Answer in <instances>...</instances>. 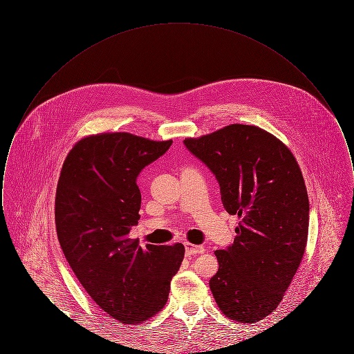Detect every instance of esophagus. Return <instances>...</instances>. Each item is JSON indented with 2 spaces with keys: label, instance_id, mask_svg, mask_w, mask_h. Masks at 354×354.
Returning <instances> with one entry per match:
<instances>
[{
  "label": "esophagus",
  "instance_id": "esophagus-1",
  "mask_svg": "<svg viewBox=\"0 0 354 354\" xmlns=\"http://www.w3.org/2000/svg\"><path fill=\"white\" fill-rule=\"evenodd\" d=\"M203 252H204V248H203L202 245H194V244H189V243L185 244V253H187L188 256Z\"/></svg>",
  "mask_w": 354,
  "mask_h": 354
}]
</instances>
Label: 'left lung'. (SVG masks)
<instances>
[{
    "label": "left lung",
    "mask_w": 354,
    "mask_h": 354,
    "mask_svg": "<svg viewBox=\"0 0 354 354\" xmlns=\"http://www.w3.org/2000/svg\"><path fill=\"white\" fill-rule=\"evenodd\" d=\"M183 143L215 175L225 211L241 219L234 244L215 251V301L231 320H263L281 303L305 252L309 201L301 169L280 139L256 126L235 123Z\"/></svg>",
    "instance_id": "1"
}]
</instances>
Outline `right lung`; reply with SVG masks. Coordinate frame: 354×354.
<instances>
[{"mask_svg":"<svg viewBox=\"0 0 354 354\" xmlns=\"http://www.w3.org/2000/svg\"><path fill=\"white\" fill-rule=\"evenodd\" d=\"M129 133L81 139L68 152L55 194V227L68 266L93 301L123 324L151 319L167 303L185 247L145 248L129 237L140 218L139 172L167 151Z\"/></svg>","mask_w":354,"mask_h":354,"instance_id":"1","label":"right lung"}]
</instances>
